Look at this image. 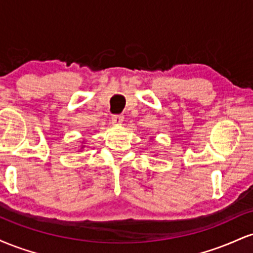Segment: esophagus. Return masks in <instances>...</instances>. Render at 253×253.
Returning a JSON list of instances; mask_svg holds the SVG:
<instances>
[{"label": "esophagus", "instance_id": "obj_1", "mask_svg": "<svg viewBox=\"0 0 253 253\" xmlns=\"http://www.w3.org/2000/svg\"><path fill=\"white\" fill-rule=\"evenodd\" d=\"M123 121H124L123 115H113V117H112V123H113V125H115V126H118V125H121Z\"/></svg>", "mask_w": 253, "mask_h": 253}]
</instances>
